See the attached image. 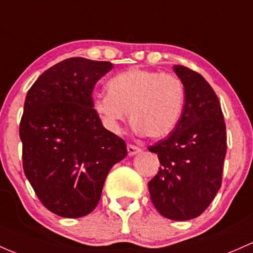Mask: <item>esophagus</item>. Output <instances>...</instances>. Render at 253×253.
I'll return each mask as SVG.
<instances>
[{
  "label": "esophagus",
  "mask_w": 253,
  "mask_h": 253,
  "mask_svg": "<svg viewBox=\"0 0 253 253\" xmlns=\"http://www.w3.org/2000/svg\"><path fill=\"white\" fill-rule=\"evenodd\" d=\"M127 154L130 155V157H131V155H135V154H137L138 152H140V148H138V147H136V146H134V144H127Z\"/></svg>",
  "instance_id": "esophagus-1"
}]
</instances>
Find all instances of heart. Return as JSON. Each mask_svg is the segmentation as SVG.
<instances>
[{"label": "heart", "mask_w": 253, "mask_h": 253, "mask_svg": "<svg viewBox=\"0 0 253 253\" xmlns=\"http://www.w3.org/2000/svg\"><path fill=\"white\" fill-rule=\"evenodd\" d=\"M185 104V87L178 75L129 69L107 82V93L96 95L92 107L109 131L118 132L129 110L136 134L161 138L174 130Z\"/></svg>", "instance_id": "1"}]
</instances>
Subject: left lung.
Here are the masks:
<instances>
[{"instance_id":"left-lung-1","label":"left lung","mask_w":253,"mask_h":253,"mask_svg":"<svg viewBox=\"0 0 253 253\" xmlns=\"http://www.w3.org/2000/svg\"><path fill=\"white\" fill-rule=\"evenodd\" d=\"M173 68L185 87V105L171 134L148 147L161 164L148 189L163 216L185 221L200 216L221 188L226 124L220 101L203 76L184 65Z\"/></svg>"}]
</instances>
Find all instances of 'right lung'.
<instances>
[{
	"label": "right lung",
	"mask_w": 253,
	"mask_h": 253,
	"mask_svg": "<svg viewBox=\"0 0 253 253\" xmlns=\"http://www.w3.org/2000/svg\"><path fill=\"white\" fill-rule=\"evenodd\" d=\"M110 62L64 59L27 92L19 135L25 175L39 201L62 217H82L100 200L107 173L126 157V144L93 111L95 84Z\"/></svg>",
	"instance_id": "add662e5"
}]
</instances>
